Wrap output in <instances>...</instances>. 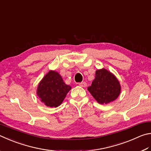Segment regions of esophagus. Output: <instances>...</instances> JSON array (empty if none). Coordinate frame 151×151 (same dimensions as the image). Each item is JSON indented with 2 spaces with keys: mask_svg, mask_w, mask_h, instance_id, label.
<instances>
[{
  "mask_svg": "<svg viewBox=\"0 0 151 151\" xmlns=\"http://www.w3.org/2000/svg\"><path fill=\"white\" fill-rule=\"evenodd\" d=\"M79 86L81 87H83V88H85V87L87 86V83L86 82H85V81H83V82L79 83Z\"/></svg>",
  "mask_w": 151,
  "mask_h": 151,
  "instance_id": "obj_1",
  "label": "esophagus"
}]
</instances>
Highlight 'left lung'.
<instances>
[{
	"label": "left lung",
	"instance_id": "1",
	"mask_svg": "<svg viewBox=\"0 0 151 151\" xmlns=\"http://www.w3.org/2000/svg\"><path fill=\"white\" fill-rule=\"evenodd\" d=\"M88 89L99 104H107L119 96L121 86L114 75L101 69L96 71L94 80Z\"/></svg>",
	"mask_w": 151,
	"mask_h": 151
}]
</instances>
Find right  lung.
Listing matches in <instances>:
<instances>
[{
	"label": "right lung",
	"mask_w": 151,
	"mask_h": 151,
	"mask_svg": "<svg viewBox=\"0 0 151 151\" xmlns=\"http://www.w3.org/2000/svg\"><path fill=\"white\" fill-rule=\"evenodd\" d=\"M71 88L63 82L62 78L55 71H50L39 83L37 94L47 107L61 105Z\"/></svg>",
	"instance_id": "right-lung-1"
}]
</instances>
